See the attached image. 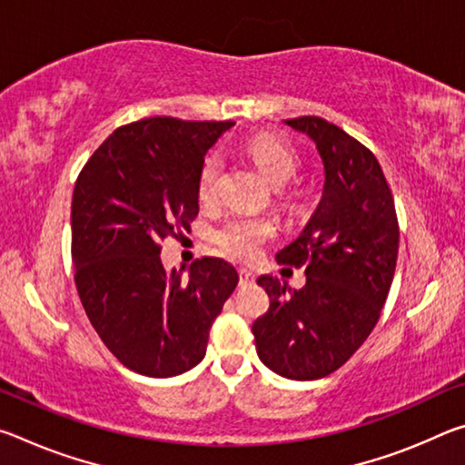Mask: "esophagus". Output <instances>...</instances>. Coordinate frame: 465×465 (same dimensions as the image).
I'll return each instance as SVG.
<instances>
[{
	"label": "esophagus",
	"mask_w": 465,
	"mask_h": 465,
	"mask_svg": "<svg viewBox=\"0 0 465 465\" xmlns=\"http://www.w3.org/2000/svg\"><path fill=\"white\" fill-rule=\"evenodd\" d=\"M250 282H254V274L248 269H240V285H250Z\"/></svg>",
	"instance_id": "34e87169"
}]
</instances>
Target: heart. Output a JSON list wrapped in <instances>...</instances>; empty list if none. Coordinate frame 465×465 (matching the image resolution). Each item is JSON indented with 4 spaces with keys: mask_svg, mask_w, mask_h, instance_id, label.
Instances as JSON below:
<instances>
[{
    "mask_svg": "<svg viewBox=\"0 0 465 465\" xmlns=\"http://www.w3.org/2000/svg\"><path fill=\"white\" fill-rule=\"evenodd\" d=\"M246 153L252 157L258 170L271 180L274 186L289 183L299 170V157L285 141L272 135H256L246 143ZM219 160L215 155H207L201 163L199 178H196V196L201 203H211L217 191ZM274 232L269 219L261 217H233L225 222L213 233V242L225 254L240 261H250L261 252L262 243Z\"/></svg>",
    "mask_w": 465,
    "mask_h": 465,
    "instance_id": "b5f03b06",
    "label": "heart"
}]
</instances>
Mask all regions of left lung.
Returning <instances> with one entry per match:
<instances>
[{"mask_svg":"<svg viewBox=\"0 0 465 465\" xmlns=\"http://www.w3.org/2000/svg\"><path fill=\"white\" fill-rule=\"evenodd\" d=\"M316 143L324 191L299 238L277 262L303 266L305 285L258 277L271 308L252 324L262 363L287 380H320L355 355L388 299L398 261V217L380 162L320 116L285 121Z\"/></svg>","mask_w":465,"mask_h":465,"instance_id":"8db88e82","label":"left lung"}]
</instances>
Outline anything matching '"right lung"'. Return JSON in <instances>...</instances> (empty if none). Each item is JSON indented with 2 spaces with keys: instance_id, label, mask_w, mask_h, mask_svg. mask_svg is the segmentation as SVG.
<instances>
[{
  "instance_id": "obj_1",
  "label": "right lung",
  "mask_w": 465,
  "mask_h": 465,
  "mask_svg": "<svg viewBox=\"0 0 465 465\" xmlns=\"http://www.w3.org/2000/svg\"><path fill=\"white\" fill-rule=\"evenodd\" d=\"M232 121L153 116L116 129L82 168L72 201V258L82 305L131 371L180 375L207 352L209 330L238 285L222 258L166 271L162 242L199 215L196 178Z\"/></svg>"
}]
</instances>
